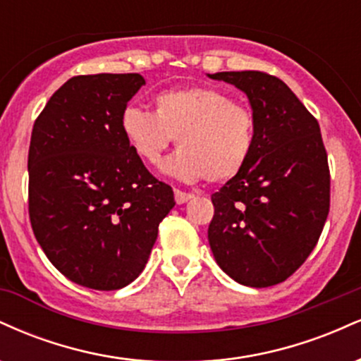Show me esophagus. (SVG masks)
<instances>
[{
    "label": "esophagus",
    "instance_id": "obj_1",
    "mask_svg": "<svg viewBox=\"0 0 361 361\" xmlns=\"http://www.w3.org/2000/svg\"><path fill=\"white\" fill-rule=\"evenodd\" d=\"M190 198H193V193H188V192H181V190L175 188V200L178 205L185 204V202H188Z\"/></svg>",
    "mask_w": 361,
    "mask_h": 361
}]
</instances>
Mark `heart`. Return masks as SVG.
<instances>
[{
  "mask_svg": "<svg viewBox=\"0 0 361 361\" xmlns=\"http://www.w3.org/2000/svg\"><path fill=\"white\" fill-rule=\"evenodd\" d=\"M120 128L128 146L149 164L176 139L180 151L164 163V171L185 181L205 178L224 183L243 171L255 149V114L209 86L168 90L154 98L152 111L128 106Z\"/></svg>",
  "mask_w": 361,
  "mask_h": 361,
  "instance_id": "obj_1",
  "label": "heart"
}]
</instances>
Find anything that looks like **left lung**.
Segmentation results:
<instances>
[{
  "label": "left lung",
  "instance_id": "left-lung-1",
  "mask_svg": "<svg viewBox=\"0 0 361 361\" xmlns=\"http://www.w3.org/2000/svg\"><path fill=\"white\" fill-rule=\"evenodd\" d=\"M244 91L256 120L247 164L212 195L210 250L247 287L281 283L312 252L329 214L331 178L321 128L293 91L271 74H209Z\"/></svg>",
  "mask_w": 361,
  "mask_h": 361
}]
</instances>
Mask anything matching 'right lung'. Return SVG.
I'll use <instances>...</instances> for the list:
<instances>
[{
	"label": "right lung",
	"instance_id": "obj_1",
	"mask_svg": "<svg viewBox=\"0 0 361 361\" xmlns=\"http://www.w3.org/2000/svg\"><path fill=\"white\" fill-rule=\"evenodd\" d=\"M142 85L137 73L74 76L32 130V229L54 267L86 288L118 290L137 279L175 207L171 186L147 171L120 128Z\"/></svg>",
	"mask_w": 361,
	"mask_h": 361
}]
</instances>
